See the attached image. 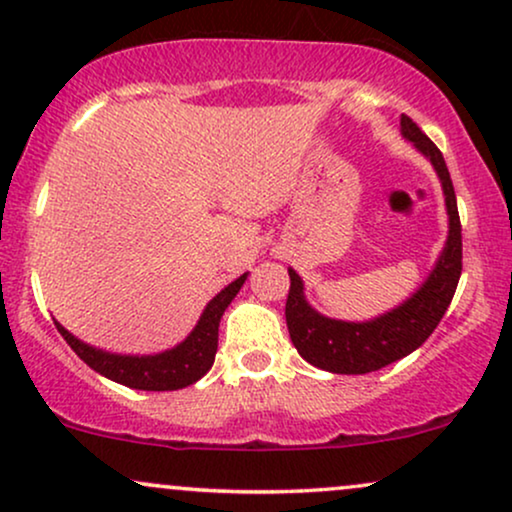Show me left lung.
<instances>
[{
  "label": "left lung",
  "instance_id": "left-lung-1",
  "mask_svg": "<svg viewBox=\"0 0 512 512\" xmlns=\"http://www.w3.org/2000/svg\"><path fill=\"white\" fill-rule=\"evenodd\" d=\"M401 135L413 142V147L437 170L449 213V237L425 282L403 304L363 323L334 320L315 311L306 301L304 280L294 268H289L292 285L285 306L289 337L301 358L320 370L337 375H365L408 356L437 330L456 294L463 270V237L449 168L437 144L408 116H401Z\"/></svg>",
  "mask_w": 512,
  "mask_h": 512
}]
</instances>
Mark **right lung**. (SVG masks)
Masks as SVG:
<instances>
[{
  "instance_id": "right-lung-1",
  "label": "right lung",
  "mask_w": 512,
  "mask_h": 512,
  "mask_svg": "<svg viewBox=\"0 0 512 512\" xmlns=\"http://www.w3.org/2000/svg\"><path fill=\"white\" fill-rule=\"evenodd\" d=\"M246 275H239L235 282H230L225 289L208 301L204 313L199 315L194 330L173 349L161 353H151V356H128V353H111L97 346L80 342L75 334H71L61 323H56V330L66 339L68 346L78 353V356L97 370L99 375L109 377V380L125 384L130 389L142 391H173L194 384L211 370L216 361L218 351V327L223 318L225 308L232 304L239 289H242Z\"/></svg>"
}]
</instances>
